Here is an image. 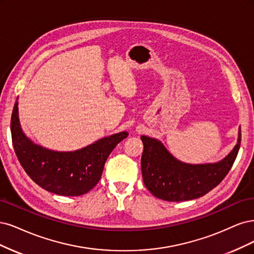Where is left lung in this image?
<instances>
[{
  "instance_id": "1",
  "label": "left lung",
  "mask_w": 254,
  "mask_h": 254,
  "mask_svg": "<svg viewBox=\"0 0 254 254\" xmlns=\"http://www.w3.org/2000/svg\"><path fill=\"white\" fill-rule=\"evenodd\" d=\"M143 152L141 172L144 186L157 198L184 201L201 197L223 181L230 171L241 145V128L237 143L218 162L191 165L176 159L161 141L141 136Z\"/></svg>"
}]
</instances>
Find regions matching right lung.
<instances>
[{
  "instance_id": "right-lung-1",
  "label": "right lung",
  "mask_w": 254,
  "mask_h": 254,
  "mask_svg": "<svg viewBox=\"0 0 254 254\" xmlns=\"http://www.w3.org/2000/svg\"><path fill=\"white\" fill-rule=\"evenodd\" d=\"M10 127L14 152L27 175L46 191L64 196H79L91 191L100 181L111 152L128 135L126 130L113 134L76 151L46 149L24 134L18 101L13 106Z\"/></svg>"
}]
</instances>
